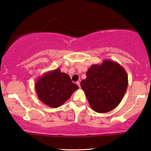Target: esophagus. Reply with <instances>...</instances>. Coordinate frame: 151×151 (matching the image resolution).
Masks as SVG:
<instances>
[{"label":"esophagus","instance_id":"34e87169","mask_svg":"<svg viewBox=\"0 0 151 151\" xmlns=\"http://www.w3.org/2000/svg\"><path fill=\"white\" fill-rule=\"evenodd\" d=\"M77 84L78 86H79V87L80 88V82H79V81H77Z\"/></svg>","mask_w":151,"mask_h":151}]
</instances>
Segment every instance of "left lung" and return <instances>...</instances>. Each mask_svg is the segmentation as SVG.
I'll list each match as a JSON object with an SVG mask.
<instances>
[{
  "label": "left lung",
  "instance_id": "8db88e82",
  "mask_svg": "<svg viewBox=\"0 0 151 151\" xmlns=\"http://www.w3.org/2000/svg\"><path fill=\"white\" fill-rule=\"evenodd\" d=\"M127 72L121 65L111 60L92 65L86 78L81 81L91 109L98 113H106L115 109L126 92Z\"/></svg>",
  "mask_w": 151,
  "mask_h": 151
}]
</instances>
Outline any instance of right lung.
Returning a JSON list of instances; mask_svg holds the SVG:
<instances>
[{
  "instance_id": "obj_1",
  "label": "right lung",
  "mask_w": 151,
  "mask_h": 151,
  "mask_svg": "<svg viewBox=\"0 0 151 151\" xmlns=\"http://www.w3.org/2000/svg\"><path fill=\"white\" fill-rule=\"evenodd\" d=\"M35 88L42 102L50 107L56 108L65 102L79 87L72 82L68 74L57 68L38 78Z\"/></svg>"
}]
</instances>
